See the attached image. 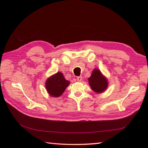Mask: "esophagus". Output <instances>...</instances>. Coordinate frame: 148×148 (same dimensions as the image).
Here are the masks:
<instances>
[{
	"label": "esophagus",
	"instance_id": "obj_1",
	"mask_svg": "<svg viewBox=\"0 0 148 148\" xmlns=\"http://www.w3.org/2000/svg\"><path fill=\"white\" fill-rule=\"evenodd\" d=\"M77 81H79V82H81V81H82V77H81V76L77 77Z\"/></svg>",
	"mask_w": 148,
	"mask_h": 148
}]
</instances>
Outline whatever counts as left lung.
Masks as SVG:
<instances>
[{
  "mask_svg": "<svg viewBox=\"0 0 148 148\" xmlns=\"http://www.w3.org/2000/svg\"><path fill=\"white\" fill-rule=\"evenodd\" d=\"M89 84L93 92L97 93H102L108 86V81L99 69H94L91 76L88 78Z\"/></svg>",
  "mask_w": 148,
  "mask_h": 148,
  "instance_id": "8db88e82",
  "label": "left lung"
}]
</instances>
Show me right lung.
<instances>
[{
	"label": "right lung",
	"mask_w": 148,
	"mask_h": 148,
	"mask_svg": "<svg viewBox=\"0 0 148 148\" xmlns=\"http://www.w3.org/2000/svg\"><path fill=\"white\" fill-rule=\"evenodd\" d=\"M69 84V81L65 79L63 74L58 72L46 80V88L50 96L58 97L62 95Z\"/></svg>",
	"instance_id": "right-lung-1"
}]
</instances>
